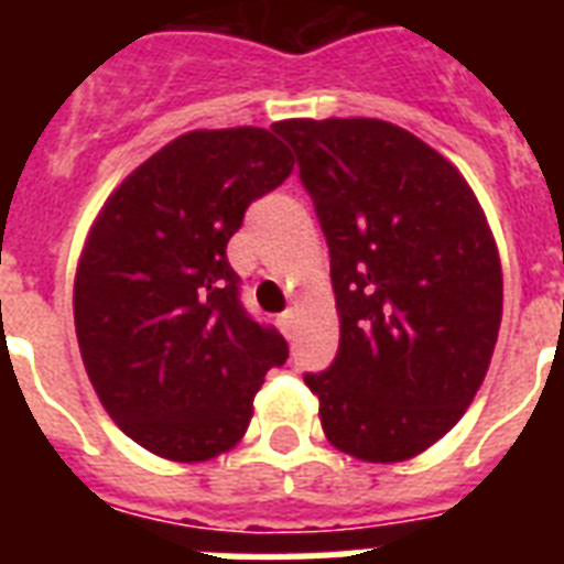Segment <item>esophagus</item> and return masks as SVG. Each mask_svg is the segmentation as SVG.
Returning a JSON list of instances; mask_svg holds the SVG:
<instances>
[{"label":"esophagus","instance_id":"esophagus-1","mask_svg":"<svg viewBox=\"0 0 564 564\" xmlns=\"http://www.w3.org/2000/svg\"><path fill=\"white\" fill-rule=\"evenodd\" d=\"M278 325H281L283 336H290V339H292V334H295V327H299V310H286V313H283V316L278 318Z\"/></svg>","mask_w":564,"mask_h":564}]
</instances>
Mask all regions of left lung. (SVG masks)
<instances>
[{"instance_id":"left-lung-1","label":"left lung","mask_w":564,"mask_h":564,"mask_svg":"<svg viewBox=\"0 0 564 564\" xmlns=\"http://www.w3.org/2000/svg\"><path fill=\"white\" fill-rule=\"evenodd\" d=\"M330 248L339 351L304 383L327 442L362 463L436 445L489 371L498 242L463 172L383 119H283Z\"/></svg>"}]
</instances>
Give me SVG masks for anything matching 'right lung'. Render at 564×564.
I'll list each match as a JSON object with an SVG mask.
<instances>
[{
    "label": "right lung",
    "mask_w": 564,
    "mask_h": 564,
    "mask_svg": "<svg viewBox=\"0 0 564 564\" xmlns=\"http://www.w3.org/2000/svg\"><path fill=\"white\" fill-rule=\"evenodd\" d=\"M265 128H198L140 163L101 204L75 269L82 360L101 406L140 447L207 463L246 436L286 339L239 304L228 239L292 172Z\"/></svg>",
    "instance_id": "1"
}]
</instances>
